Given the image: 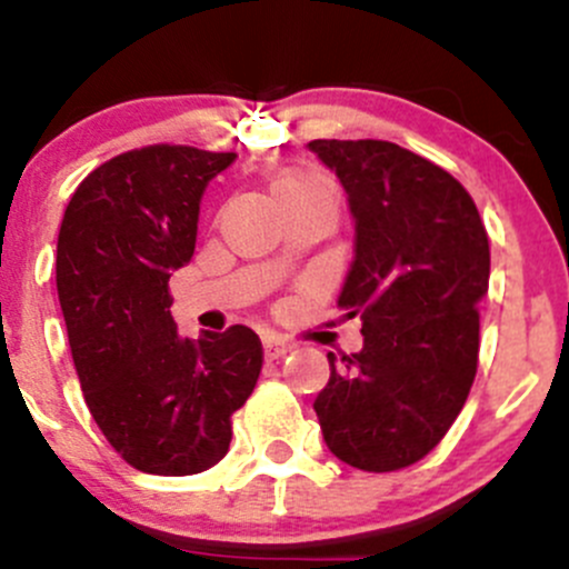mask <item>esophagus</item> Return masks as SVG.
Listing matches in <instances>:
<instances>
[{"label": "esophagus", "instance_id": "34e87169", "mask_svg": "<svg viewBox=\"0 0 569 569\" xmlns=\"http://www.w3.org/2000/svg\"><path fill=\"white\" fill-rule=\"evenodd\" d=\"M286 352H291V343L289 341H283V338H278V336H267V338H263V358H267V360L283 358Z\"/></svg>", "mask_w": 569, "mask_h": 569}]
</instances>
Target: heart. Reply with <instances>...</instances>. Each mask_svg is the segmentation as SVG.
<instances>
[{
	"instance_id": "heart-1",
	"label": "heart",
	"mask_w": 569,
	"mask_h": 569,
	"mask_svg": "<svg viewBox=\"0 0 569 569\" xmlns=\"http://www.w3.org/2000/svg\"><path fill=\"white\" fill-rule=\"evenodd\" d=\"M317 187H325V183H321L317 176H308V173H283L272 181L274 198H280V194L286 192H300V189H317Z\"/></svg>"
}]
</instances>
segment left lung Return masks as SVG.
I'll use <instances>...</instances> for the list:
<instances>
[{
  "mask_svg": "<svg viewBox=\"0 0 569 569\" xmlns=\"http://www.w3.org/2000/svg\"><path fill=\"white\" fill-rule=\"evenodd\" d=\"M355 220V261L338 308L363 321V349L327 355L313 401L332 455L388 473L443 440L479 363V300L490 242L455 176L386 140H313Z\"/></svg>",
  "mask_w": 569,
  "mask_h": 569,
  "instance_id": "left-lung-1",
  "label": "left lung"
}]
</instances>
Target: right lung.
<instances>
[{
  "label": "right lung",
  "instance_id": "1",
  "mask_svg": "<svg viewBox=\"0 0 569 569\" xmlns=\"http://www.w3.org/2000/svg\"><path fill=\"white\" fill-rule=\"evenodd\" d=\"M237 153L148 146L96 168L57 237V295L84 401L114 451L157 476L209 470L231 446L263 352L244 325L181 338L168 280L189 263L200 198Z\"/></svg>",
  "mask_w": 569,
  "mask_h": 569
}]
</instances>
